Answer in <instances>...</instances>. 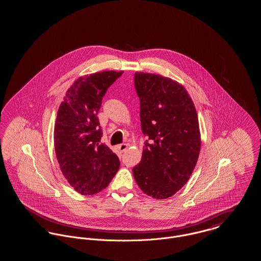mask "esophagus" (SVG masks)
<instances>
[{
  "label": "esophagus",
  "instance_id": "obj_1",
  "mask_svg": "<svg viewBox=\"0 0 261 261\" xmlns=\"http://www.w3.org/2000/svg\"><path fill=\"white\" fill-rule=\"evenodd\" d=\"M128 148V145L127 144H121L118 146V149L121 151V152H124L125 150Z\"/></svg>",
  "mask_w": 261,
  "mask_h": 261
}]
</instances>
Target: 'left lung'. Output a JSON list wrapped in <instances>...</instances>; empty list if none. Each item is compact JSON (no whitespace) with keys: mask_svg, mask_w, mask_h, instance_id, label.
<instances>
[{"mask_svg":"<svg viewBox=\"0 0 261 261\" xmlns=\"http://www.w3.org/2000/svg\"><path fill=\"white\" fill-rule=\"evenodd\" d=\"M145 142L133 168L138 186L153 199L172 197L193 173L200 150L199 119L186 89L171 78L136 72Z\"/></svg>","mask_w":261,"mask_h":261,"instance_id":"obj_1","label":"left lung"}]
</instances>
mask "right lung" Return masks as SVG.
I'll return each instance as SVG.
<instances>
[{"mask_svg":"<svg viewBox=\"0 0 261 261\" xmlns=\"http://www.w3.org/2000/svg\"><path fill=\"white\" fill-rule=\"evenodd\" d=\"M123 71H100L75 80L60 106L54 142L63 176L81 195H95L107 188L120 162L100 142L99 112L108 88Z\"/></svg>","mask_w":261,"mask_h":261,"instance_id":"right-lung-1","label":"right lung"}]
</instances>
